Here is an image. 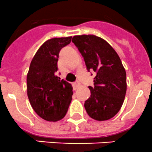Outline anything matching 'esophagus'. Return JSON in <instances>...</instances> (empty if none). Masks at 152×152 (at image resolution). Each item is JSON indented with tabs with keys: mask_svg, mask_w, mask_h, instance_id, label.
I'll return each mask as SVG.
<instances>
[{
	"mask_svg": "<svg viewBox=\"0 0 152 152\" xmlns=\"http://www.w3.org/2000/svg\"><path fill=\"white\" fill-rule=\"evenodd\" d=\"M72 86H73V88H74V90H76V89H77L78 88H79L80 86V83L78 81H76V82L73 83Z\"/></svg>",
	"mask_w": 152,
	"mask_h": 152,
	"instance_id": "1",
	"label": "esophagus"
}]
</instances>
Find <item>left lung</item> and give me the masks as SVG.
Masks as SVG:
<instances>
[{"mask_svg":"<svg viewBox=\"0 0 152 152\" xmlns=\"http://www.w3.org/2000/svg\"><path fill=\"white\" fill-rule=\"evenodd\" d=\"M72 42L83 57L87 70L96 73L89 98L84 103L90 118L107 121L118 114L126 92V73L118 53L104 39L94 34L75 35Z\"/></svg>","mask_w":152,"mask_h":152,"instance_id":"obj_1","label":"left lung"}]
</instances>
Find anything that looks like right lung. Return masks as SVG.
I'll use <instances>...</instances> for the list:
<instances>
[{
  "instance_id": "add662e5",
  "label": "right lung",
  "mask_w": 152,
  "mask_h": 152,
  "mask_svg": "<svg viewBox=\"0 0 152 152\" xmlns=\"http://www.w3.org/2000/svg\"><path fill=\"white\" fill-rule=\"evenodd\" d=\"M72 37H55L42 44L33 57L26 77L27 95L37 115L56 122L65 117L73 94L72 86L56 75L61 49Z\"/></svg>"
}]
</instances>
